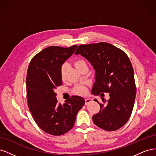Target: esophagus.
Masks as SVG:
<instances>
[{"label":"esophagus","mask_w":156,"mask_h":156,"mask_svg":"<svg viewBox=\"0 0 156 156\" xmlns=\"http://www.w3.org/2000/svg\"><path fill=\"white\" fill-rule=\"evenodd\" d=\"M92 101V99H90V98H87V99H85V105H88V103H90Z\"/></svg>","instance_id":"1"}]
</instances>
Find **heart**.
<instances>
[{
	"label": "heart",
	"instance_id": "b5f03b06",
	"mask_svg": "<svg viewBox=\"0 0 156 156\" xmlns=\"http://www.w3.org/2000/svg\"><path fill=\"white\" fill-rule=\"evenodd\" d=\"M74 66L79 71L81 70L82 68L84 67H87V64L85 62V61L81 60V59H78L76 60L74 62ZM68 69V66L67 64H64L60 66V75L61 79H64L66 75V71ZM73 91L75 94H79V95H84L87 93V88L82 85H77L75 86L73 89Z\"/></svg>",
	"mask_w": 156,
	"mask_h": 156
}]
</instances>
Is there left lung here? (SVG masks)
Instances as JSON below:
<instances>
[{"label":"left lung","instance_id":"obj_1","mask_svg":"<svg viewBox=\"0 0 156 156\" xmlns=\"http://www.w3.org/2000/svg\"><path fill=\"white\" fill-rule=\"evenodd\" d=\"M75 55L86 58L95 69L92 93L104 96L109 93L107 101L101 98L100 111L92 116L94 123L105 131H115L126 124L131 115L135 100L136 87L133 66L127 55L116 47L105 42L80 45Z\"/></svg>","mask_w":156,"mask_h":156}]
</instances>
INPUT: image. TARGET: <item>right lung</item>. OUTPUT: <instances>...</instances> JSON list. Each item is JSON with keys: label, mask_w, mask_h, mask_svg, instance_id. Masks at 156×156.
<instances>
[{"label": "right lung", "mask_w": 156, "mask_h": 156, "mask_svg": "<svg viewBox=\"0 0 156 156\" xmlns=\"http://www.w3.org/2000/svg\"><path fill=\"white\" fill-rule=\"evenodd\" d=\"M77 47H48L32 58L28 68V106L40 128L52 135H63L72 129L77 112L85 103L83 98L73 96L60 104L57 103L55 92L62 84L60 66L73 55Z\"/></svg>", "instance_id": "right-lung-1"}]
</instances>
